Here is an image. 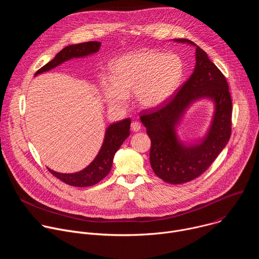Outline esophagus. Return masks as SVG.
Masks as SVG:
<instances>
[{
	"label": "esophagus",
	"instance_id": "esophagus-1",
	"mask_svg": "<svg viewBox=\"0 0 259 259\" xmlns=\"http://www.w3.org/2000/svg\"><path fill=\"white\" fill-rule=\"evenodd\" d=\"M140 129H141V126H140V124L138 122H133L131 124V130L133 132H138Z\"/></svg>",
	"mask_w": 259,
	"mask_h": 259
}]
</instances>
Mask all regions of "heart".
I'll use <instances>...</instances> for the list:
<instances>
[{"label": "heart", "mask_w": 259, "mask_h": 259, "mask_svg": "<svg viewBox=\"0 0 259 259\" xmlns=\"http://www.w3.org/2000/svg\"><path fill=\"white\" fill-rule=\"evenodd\" d=\"M182 77L180 57L141 49L126 53L110 64L109 80H101V92L109 107H125L127 96L133 93L140 107L152 109L176 92Z\"/></svg>", "instance_id": "heart-1"}]
</instances>
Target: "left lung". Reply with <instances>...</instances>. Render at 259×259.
<instances>
[{"mask_svg": "<svg viewBox=\"0 0 259 259\" xmlns=\"http://www.w3.org/2000/svg\"><path fill=\"white\" fill-rule=\"evenodd\" d=\"M173 41L196 48L195 69L168 103L141 113L140 121L152 141L150 162L155 174L168 183L181 184L205 172L228 144L232 132V98L223 72L203 49L190 40ZM202 99L213 103L210 126L197 142H183L177 128L186 110Z\"/></svg>", "mask_w": 259, "mask_h": 259, "instance_id": "obj_1", "label": "left lung"}]
</instances>
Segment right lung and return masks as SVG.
Masks as SVG:
<instances>
[{"mask_svg":"<svg viewBox=\"0 0 259 259\" xmlns=\"http://www.w3.org/2000/svg\"><path fill=\"white\" fill-rule=\"evenodd\" d=\"M101 46L100 42H86L81 44L69 45L58 52L55 57L34 73V77L43 72L49 71L61 63L73 58H84L98 52ZM130 119H125L118 123L109 125L104 133V139L95 159L83 170L75 173H60L50 168L48 170L61 181L71 187L87 188L94 186L103 179L112 169L115 154L120 146L130 135Z\"/></svg>","mask_w":259,"mask_h":259,"instance_id":"right-lung-1","label":"right lung"}]
</instances>
